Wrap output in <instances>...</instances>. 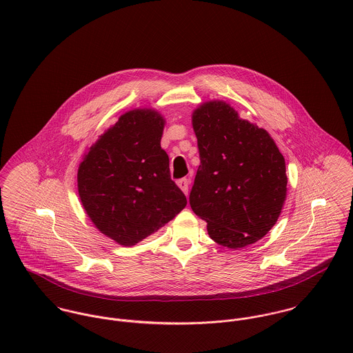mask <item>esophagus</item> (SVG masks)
<instances>
[{
  "label": "esophagus",
  "instance_id": "34e87169",
  "mask_svg": "<svg viewBox=\"0 0 353 353\" xmlns=\"http://www.w3.org/2000/svg\"><path fill=\"white\" fill-rule=\"evenodd\" d=\"M189 183H190V181H189L188 178H182V179L178 181V186L181 188V190H182L185 194H188V192H189Z\"/></svg>",
  "mask_w": 353,
  "mask_h": 353
}]
</instances>
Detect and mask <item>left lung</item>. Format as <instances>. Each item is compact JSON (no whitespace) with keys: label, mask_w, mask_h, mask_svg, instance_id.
Wrapping results in <instances>:
<instances>
[{"label":"left lung","mask_w":353,"mask_h":353,"mask_svg":"<svg viewBox=\"0 0 353 353\" xmlns=\"http://www.w3.org/2000/svg\"><path fill=\"white\" fill-rule=\"evenodd\" d=\"M201 164L190 192L209 236L228 249L263 238L287 197L285 160L269 133L221 101L193 112Z\"/></svg>","instance_id":"8db88e82"}]
</instances>
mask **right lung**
Wrapping results in <instances>:
<instances>
[{
  "mask_svg": "<svg viewBox=\"0 0 353 353\" xmlns=\"http://www.w3.org/2000/svg\"><path fill=\"white\" fill-rule=\"evenodd\" d=\"M163 129L154 110L125 112L80 163L77 186L87 214L122 246L141 242L188 203L160 147Z\"/></svg>",
  "mask_w": 353,
  "mask_h": 353,
  "instance_id": "right-lung-1",
  "label": "right lung"
}]
</instances>
